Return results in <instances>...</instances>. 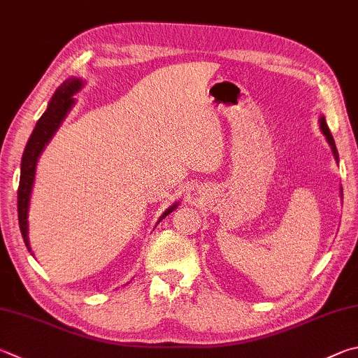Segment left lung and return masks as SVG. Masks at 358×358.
I'll return each mask as SVG.
<instances>
[{"label":"left lung","instance_id":"obj_1","mask_svg":"<svg viewBox=\"0 0 358 358\" xmlns=\"http://www.w3.org/2000/svg\"><path fill=\"white\" fill-rule=\"evenodd\" d=\"M320 128H321L322 134L326 136V139H327V142H329V145H330V148H332L334 157H335V159H336V162H338V150H336V145H335L334 136H332V133H330V129H329L327 123H326V119H324V117H321V119H320ZM341 196H343V191H341Z\"/></svg>","mask_w":358,"mask_h":358}]
</instances>
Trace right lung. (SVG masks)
<instances>
[{"instance_id":"add662e5","label":"right lung","mask_w":358,"mask_h":358,"mask_svg":"<svg viewBox=\"0 0 358 358\" xmlns=\"http://www.w3.org/2000/svg\"><path fill=\"white\" fill-rule=\"evenodd\" d=\"M83 87V81L78 78H70V80L64 81L59 87L56 89L55 95L51 96V101L47 108V111L38 119L36 123L34 131H32L31 138L26 144L22 158V171H20V185H18V224H20V231L23 236V241L31 252L29 239H28V208H29V197L32 191V185H34L36 177V166L37 159L43 152L45 145L48 144L50 139L53 138L56 129L59 128L61 122L66 119L70 108L73 106L75 100L71 99L78 90ZM178 203L167 208L162 214L161 219H164L167 214H171Z\"/></svg>"}]
</instances>
